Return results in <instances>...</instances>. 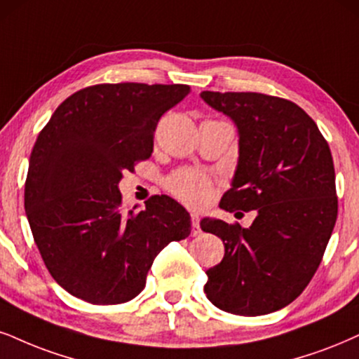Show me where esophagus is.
<instances>
[{
    "label": "esophagus",
    "mask_w": 359,
    "mask_h": 359,
    "mask_svg": "<svg viewBox=\"0 0 359 359\" xmlns=\"http://www.w3.org/2000/svg\"><path fill=\"white\" fill-rule=\"evenodd\" d=\"M201 233V228H200V216L196 213L191 215V234L193 236H198V234Z\"/></svg>",
    "instance_id": "obj_1"
}]
</instances>
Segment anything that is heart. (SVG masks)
Returning <instances> with one entry per match:
<instances>
[{
	"label": "heart",
	"mask_w": 359,
	"mask_h": 359,
	"mask_svg": "<svg viewBox=\"0 0 359 359\" xmlns=\"http://www.w3.org/2000/svg\"><path fill=\"white\" fill-rule=\"evenodd\" d=\"M166 188L178 200L196 208L205 206L213 193V183H211L210 176L200 170H191V168L178 170L168 176Z\"/></svg>",
	"instance_id": "obj_1"
}]
</instances>
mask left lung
I'll return each instance as SVG.
<instances>
[{
    "label": "left lung",
    "mask_w": 359,
    "mask_h": 359,
    "mask_svg": "<svg viewBox=\"0 0 359 359\" xmlns=\"http://www.w3.org/2000/svg\"><path fill=\"white\" fill-rule=\"evenodd\" d=\"M234 121L240 158L226 211H256L250 228L203 218L224 256L206 271V298L223 311L259 316L303 293L320 266L338 216L334 166L316 123L294 104L261 93L203 91Z\"/></svg>",
    "instance_id": "1"
}]
</instances>
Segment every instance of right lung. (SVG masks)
<instances>
[{
  "label": "right lung",
  "mask_w": 359,
  "mask_h": 359,
  "mask_svg": "<svg viewBox=\"0 0 359 359\" xmlns=\"http://www.w3.org/2000/svg\"><path fill=\"white\" fill-rule=\"evenodd\" d=\"M188 85L116 83L79 90L38 135L25 183V211L48 271L93 304L138 296L154 258L191 233L189 213L161 194L126 211L118 183L153 153L159 118Z\"/></svg>",
  "instance_id": "1"
}]
</instances>
